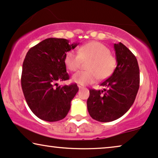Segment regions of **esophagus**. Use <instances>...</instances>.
I'll use <instances>...</instances> for the list:
<instances>
[{"label":"esophagus","instance_id":"esophagus-1","mask_svg":"<svg viewBox=\"0 0 158 158\" xmlns=\"http://www.w3.org/2000/svg\"><path fill=\"white\" fill-rule=\"evenodd\" d=\"M77 87H78L79 89H81V88H83V86L81 85H77Z\"/></svg>","mask_w":158,"mask_h":158}]
</instances>
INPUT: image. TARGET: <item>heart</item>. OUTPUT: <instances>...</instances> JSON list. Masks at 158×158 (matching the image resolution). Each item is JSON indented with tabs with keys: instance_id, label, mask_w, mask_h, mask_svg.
Segmentation results:
<instances>
[{
	"instance_id": "b5f03b06",
	"label": "heart",
	"mask_w": 158,
	"mask_h": 158,
	"mask_svg": "<svg viewBox=\"0 0 158 158\" xmlns=\"http://www.w3.org/2000/svg\"><path fill=\"white\" fill-rule=\"evenodd\" d=\"M89 60L86 65L88 70L79 71L72 77V81L81 85L94 83L97 79L104 80L111 76L116 67V59L110 54L106 46L98 42H90L81 46L77 50L68 52L64 62L71 72L76 71L82 61Z\"/></svg>"
}]
</instances>
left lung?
Masks as SVG:
<instances>
[{
	"label": "left lung",
	"instance_id": "obj_1",
	"mask_svg": "<svg viewBox=\"0 0 158 158\" xmlns=\"http://www.w3.org/2000/svg\"><path fill=\"white\" fill-rule=\"evenodd\" d=\"M117 65L113 74L101 83L103 90H89L88 111L94 119L112 122L122 116L132 106L139 87V69L137 58L119 42L114 44Z\"/></svg>",
	"mask_w": 158,
	"mask_h": 158
}]
</instances>
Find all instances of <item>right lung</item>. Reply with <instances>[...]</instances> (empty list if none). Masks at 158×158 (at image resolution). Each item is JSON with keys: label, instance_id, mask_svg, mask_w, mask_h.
Listing matches in <instances>:
<instances>
[{"label": "right lung", "instance_id": "right-lung-1", "mask_svg": "<svg viewBox=\"0 0 158 158\" xmlns=\"http://www.w3.org/2000/svg\"><path fill=\"white\" fill-rule=\"evenodd\" d=\"M77 43L65 39L48 38L28 51L23 62L21 88L31 111L40 119L57 122L64 118L78 91L77 84L59 85L69 79L64 58Z\"/></svg>", "mask_w": 158, "mask_h": 158}]
</instances>
